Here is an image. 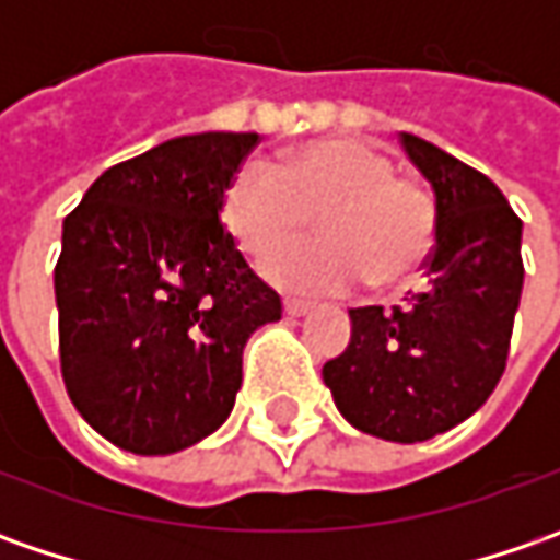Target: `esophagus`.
<instances>
[{
  "instance_id": "1",
  "label": "esophagus",
  "mask_w": 560,
  "mask_h": 560,
  "mask_svg": "<svg viewBox=\"0 0 560 560\" xmlns=\"http://www.w3.org/2000/svg\"><path fill=\"white\" fill-rule=\"evenodd\" d=\"M283 312L290 314V317H302V314H308V305H305V302H292V299H287V302H283Z\"/></svg>"
}]
</instances>
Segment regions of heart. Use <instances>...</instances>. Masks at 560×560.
I'll return each mask as SVG.
<instances>
[{
  "label": "heart",
  "mask_w": 560,
  "mask_h": 560,
  "mask_svg": "<svg viewBox=\"0 0 560 560\" xmlns=\"http://www.w3.org/2000/svg\"><path fill=\"white\" fill-rule=\"evenodd\" d=\"M318 218L324 241L278 249ZM224 224L261 273L295 295H336L361 280L396 287L415 277L436 240V202L364 142L320 140L283 164L246 162L224 192Z\"/></svg>",
  "instance_id": "obj_1"
}]
</instances>
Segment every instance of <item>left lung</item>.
<instances>
[{
  "mask_svg": "<svg viewBox=\"0 0 560 560\" xmlns=\"http://www.w3.org/2000/svg\"><path fill=\"white\" fill-rule=\"evenodd\" d=\"M398 142L436 199L427 287L389 314L352 308V339L324 383L361 433L423 442L470 418L505 374L524 224L486 174L411 133Z\"/></svg>",
  "mask_w": 560,
  "mask_h": 560,
  "instance_id": "obj_1",
  "label": "left lung"
}]
</instances>
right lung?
<instances>
[{
	"label": "right lung",
	"instance_id": "obj_1",
	"mask_svg": "<svg viewBox=\"0 0 560 560\" xmlns=\"http://www.w3.org/2000/svg\"><path fill=\"white\" fill-rule=\"evenodd\" d=\"M258 133H192L108 167L65 218L55 265L68 396L98 436L174 455L211 436L243 386V349L280 320L221 224Z\"/></svg>",
	"mask_w": 560,
	"mask_h": 560
}]
</instances>
